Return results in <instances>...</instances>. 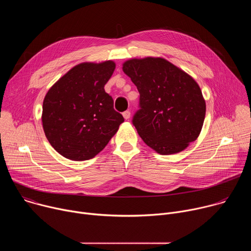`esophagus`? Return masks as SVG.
<instances>
[{
	"instance_id": "34e87169",
	"label": "esophagus",
	"mask_w": 251,
	"mask_h": 251,
	"mask_svg": "<svg viewBox=\"0 0 251 251\" xmlns=\"http://www.w3.org/2000/svg\"><path fill=\"white\" fill-rule=\"evenodd\" d=\"M122 115H123L125 120H128L130 118V116H131V113H130V111H125V112H123Z\"/></svg>"
}]
</instances>
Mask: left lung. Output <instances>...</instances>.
Segmentation results:
<instances>
[{
    "instance_id": "1",
    "label": "left lung",
    "mask_w": 251,
    "mask_h": 251,
    "mask_svg": "<svg viewBox=\"0 0 251 251\" xmlns=\"http://www.w3.org/2000/svg\"><path fill=\"white\" fill-rule=\"evenodd\" d=\"M137 86L141 109L133 124L145 144L160 155L184 151L198 139L205 100L198 82L163 57L131 58L122 64Z\"/></svg>"
}]
</instances>
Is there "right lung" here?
<instances>
[{
    "mask_svg": "<svg viewBox=\"0 0 251 251\" xmlns=\"http://www.w3.org/2000/svg\"><path fill=\"white\" fill-rule=\"evenodd\" d=\"M113 60L81 62L47 92L42 122L47 139L61 156L73 161L94 158L124 122L104 85L113 75Z\"/></svg>",
    "mask_w": 251,
    "mask_h": 251,
    "instance_id": "add662e5",
    "label": "right lung"
}]
</instances>
